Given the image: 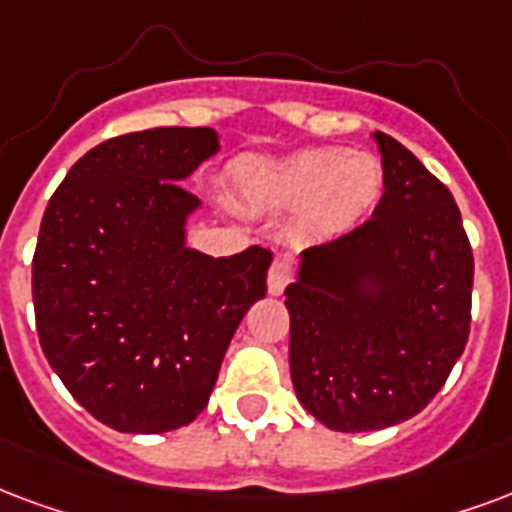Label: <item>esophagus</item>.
<instances>
[{
  "mask_svg": "<svg viewBox=\"0 0 512 512\" xmlns=\"http://www.w3.org/2000/svg\"><path fill=\"white\" fill-rule=\"evenodd\" d=\"M290 279H293V263L287 257H276L268 271V293L279 295L290 285Z\"/></svg>",
  "mask_w": 512,
  "mask_h": 512,
  "instance_id": "34e87169",
  "label": "esophagus"
}]
</instances>
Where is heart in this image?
<instances>
[{"label":"heart","instance_id":"obj_1","mask_svg":"<svg viewBox=\"0 0 512 512\" xmlns=\"http://www.w3.org/2000/svg\"><path fill=\"white\" fill-rule=\"evenodd\" d=\"M241 187L257 206H304V227L309 233L339 236L380 203L385 170L372 154L312 149L285 162L246 165L241 170Z\"/></svg>","mask_w":512,"mask_h":512}]
</instances>
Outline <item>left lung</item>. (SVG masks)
I'll list each match as a JSON object with an SVG mask.
<instances>
[{
	"label": "left lung",
	"mask_w": 512,
	"mask_h": 512,
	"mask_svg": "<svg viewBox=\"0 0 512 512\" xmlns=\"http://www.w3.org/2000/svg\"><path fill=\"white\" fill-rule=\"evenodd\" d=\"M385 195L372 219L309 246L287 285L295 396L333 431L418 415L467 347L475 260L456 200L374 132Z\"/></svg>",
	"instance_id": "left-lung-1"
}]
</instances>
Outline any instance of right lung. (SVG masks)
<instances>
[{"label": "right lung", "instance_id": "obj_1", "mask_svg": "<svg viewBox=\"0 0 512 512\" xmlns=\"http://www.w3.org/2000/svg\"><path fill=\"white\" fill-rule=\"evenodd\" d=\"M219 149L211 127H157L86 151L48 200L32 260L37 336L94 418L162 434L206 410L241 317L266 295L271 252L184 244L200 200L181 187Z\"/></svg>", "mask_w": 512, "mask_h": 512}]
</instances>
